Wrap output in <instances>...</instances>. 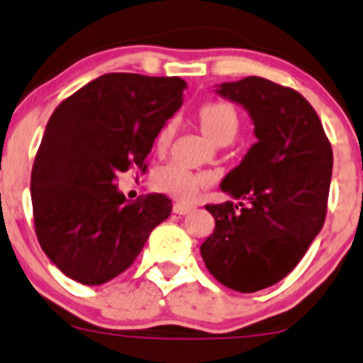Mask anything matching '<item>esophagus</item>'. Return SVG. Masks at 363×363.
<instances>
[{
  "label": "esophagus",
  "mask_w": 363,
  "mask_h": 363,
  "mask_svg": "<svg viewBox=\"0 0 363 363\" xmlns=\"http://www.w3.org/2000/svg\"><path fill=\"white\" fill-rule=\"evenodd\" d=\"M195 209V206L191 203H184V202H175L174 203V213L175 214H188L189 211Z\"/></svg>",
  "instance_id": "34e87169"
}]
</instances>
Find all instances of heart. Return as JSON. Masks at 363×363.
Wrapping results in <instances>:
<instances>
[{"mask_svg":"<svg viewBox=\"0 0 363 363\" xmlns=\"http://www.w3.org/2000/svg\"><path fill=\"white\" fill-rule=\"evenodd\" d=\"M199 124L203 135L214 143L230 142L239 129V117L228 103H209L200 108ZM172 135V124L161 131L157 142L164 143ZM213 181L209 174H195L179 163L167 164L154 175V186L179 200H193L200 188Z\"/></svg>","mask_w":363,"mask_h":363,"instance_id":"obj_1","label":"heart"}]
</instances>
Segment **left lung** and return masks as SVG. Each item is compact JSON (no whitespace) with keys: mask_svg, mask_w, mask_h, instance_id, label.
<instances>
[{"mask_svg":"<svg viewBox=\"0 0 363 363\" xmlns=\"http://www.w3.org/2000/svg\"><path fill=\"white\" fill-rule=\"evenodd\" d=\"M214 92L245 108L257 142L220 182L235 202L206 206L216 225L200 253L218 282L255 293L289 275L321 232L332 145L314 108L293 88L250 76Z\"/></svg>","mask_w":363,"mask_h":363,"instance_id":"left-lung-1","label":"left lung"}]
</instances>
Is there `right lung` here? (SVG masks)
I'll use <instances>...</instances> for the list:
<instances>
[{"mask_svg":"<svg viewBox=\"0 0 363 363\" xmlns=\"http://www.w3.org/2000/svg\"><path fill=\"white\" fill-rule=\"evenodd\" d=\"M181 77L113 72L63 101L45 125L31 170L35 230L63 275L101 286L128 269L172 202H125L117 174L145 168L161 128L182 106Z\"/></svg>","mask_w":363,"mask_h":363,"instance_id":"obj_1","label":"right lung"}]
</instances>
